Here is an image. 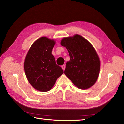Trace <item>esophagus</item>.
I'll return each instance as SVG.
<instances>
[{
	"instance_id": "esophagus-1",
	"label": "esophagus",
	"mask_w": 124,
	"mask_h": 124,
	"mask_svg": "<svg viewBox=\"0 0 124 124\" xmlns=\"http://www.w3.org/2000/svg\"><path fill=\"white\" fill-rule=\"evenodd\" d=\"M61 67H62V70H64L65 68H66V66H65V65H62V66H61Z\"/></svg>"
}]
</instances>
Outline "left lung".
<instances>
[{
  "label": "left lung",
  "instance_id": "1",
  "mask_svg": "<svg viewBox=\"0 0 124 124\" xmlns=\"http://www.w3.org/2000/svg\"><path fill=\"white\" fill-rule=\"evenodd\" d=\"M61 45L66 47L70 57L64 74L79 89L85 90L92 86L100 70V60L95 48L79 34L63 38Z\"/></svg>",
  "mask_w": 124,
  "mask_h": 124
}]
</instances>
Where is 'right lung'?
Returning a JSON list of instances; mask_svg holds the SVG:
<instances>
[{"label": "right lung", "instance_id": "right-lung-1", "mask_svg": "<svg viewBox=\"0 0 124 124\" xmlns=\"http://www.w3.org/2000/svg\"><path fill=\"white\" fill-rule=\"evenodd\" d=\"M55 44L54 39L40 38L31 45L25 58L24 70L27 80L39 91L51 90L58 78L63 73L51 54Z\"/></svg>", "mask_w": 124, "mask_h": 124}]
</instances>
